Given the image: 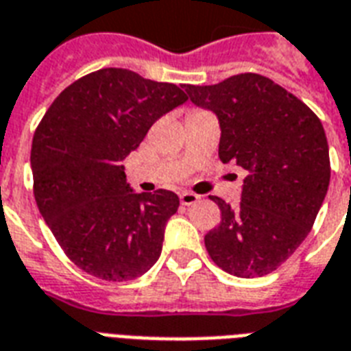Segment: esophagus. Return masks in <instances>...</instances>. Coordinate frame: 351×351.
<instances>
[{
    "mask_svg": "<svg viewBox=\"0 0 351 351\" xmlns=\"http://www.w3.org/2000/svg\"><path fill=\"white\" fill-rule=\"evenodd\" d=\"M179 199H181V203H183V205L190 206L199 201V195L194 194V192H186V190H184V192H181V194H179Z\"/></svg>",
    "mask_w": 351,
    "mask_h": 351,
    "instance_id": "esophagus-1",
    "label": "esophagus"
}]
</instances>
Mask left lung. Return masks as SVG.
I'll use <instances>...</instances> for the list:
<instances>
[{
	"label": "left lung",
	"instance_id": "left-lung-1",
	"mask_svg": "<svg viewBox=\"0 0 351 351\" xmlns=\"http://www.w3.org/2000/svg\"><path fill=\"white\" fill-rule=\"evenodd\" d=\"M195 106L219 119V159L249 176L241 203H218L221 221L208 230L213 262L240 278L273 273L313 227L330 184V152L322 122L302 100L256 73L214 86H184Z\"/></svg>",
	"mask_w": 351,
	"mask_h": 351
}]
</instances>
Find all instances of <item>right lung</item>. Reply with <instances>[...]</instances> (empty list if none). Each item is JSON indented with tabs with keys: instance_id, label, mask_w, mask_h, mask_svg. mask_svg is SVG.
Wrapping results in <instances>:
<instances>
[{
	"instance_id": "1",
	"label": "right lung",
	"mask_w": 351,
	"mask_h": 351,
	"mask_svg": "<svg viewBox=\"0 0 351 351\" xmlns=\"http://www.w3.org/2000/svg\"><path fill=\"white\" fill-rule=\"evenodd\" d=\"M186 100L176 84L106 67L67 86L45 111L32 137V190L62 251L86 273L126 282L157 262L179 197L162 189L133 194L122 161Z\"/></svg>"
}]
</instances>
